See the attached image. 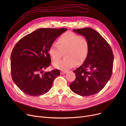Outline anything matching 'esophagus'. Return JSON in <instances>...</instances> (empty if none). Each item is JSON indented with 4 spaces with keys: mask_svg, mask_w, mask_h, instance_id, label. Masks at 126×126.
Wrapping results in <instances>:
<instances>
[{
    "mask_svg": "<svg viewBox=\"0 0 126 126\" xmlns=\"http://www.w3.org/2000/svg\"><path fill=\"white\" fill-rule=\"evenodd\" d=\"M67 72V71H64V70L61 71V75H64V74L66 73Z\"/></svg>",
    "mask_w": 126,
    "mask_h": 126,
    "instance_id": "34e87169",
    "label": "esophagus"
}]
</instances>
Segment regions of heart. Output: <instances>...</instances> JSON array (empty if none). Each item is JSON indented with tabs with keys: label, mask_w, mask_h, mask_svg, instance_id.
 I'll return each mask as SVG.
<instances>
[{
	"label": "heart",
	"mask_w": 126,
	"mask_h": 126,
	"mask_svg": "<svg viewBox=\"0 0 126 126\" xmlns=\"http://www.w3.org/2000/svg\"><path fill=\"white\" fill-rule=\"evenodd\" d=\"M89 51L87 39L72 32H67L59 37L58 43H53L48 54L54 61H57L65 52V58L53 63L56 68L67 70L75 67L77 63H82L86 59Z\"/></svg>",
	"instance_id": "b5f03b06"
}]
</instances>
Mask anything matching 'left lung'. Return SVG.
I'll use <instances>...</instances> for the list:
<instances>
[{"instance_id": "1", "label": "left lung", "mask_w": 126, "mask_h": 126, "mask_svg": "<svg viewBox=\"0 0 126 126\" xmlns=\"http://www.w3.org/2000/svg\"><path fill=\"white\" fill-rule=\"evenodd\" d=\"M73 31L87 39L89 51L83 64L74 71L76 79L69 87L81 96L94 95L103 89L111 77L113 52L108 42L96 31L85 28Z\"/></svg>"}]
</instances>
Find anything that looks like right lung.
Segmentation results:
<instances>
[{"mask_svg": "<svg viewBox=\"0 0 126 126\" xmlns=\"http://www.w3.org/2000/svg\"><path fill=\"white\" fill-rule=\"evenodd\" d=\"M67 29L41 28L26 35L17 43L11 56L12 80L26 94L39 96L47 92L59 70L44 72L51 63L50 46Z\"/></svg>", "mask_w": 126, "mask_h": 126, "instance_id": "right-lung-1", "label": "right lung"}]
</instances>
